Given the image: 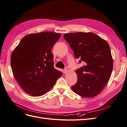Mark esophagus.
Listing matches in <instances>:
<instances>
[{"mask_svg":"<svg viewBox=\"0 0 127 127\" xmlns=\"http://www.w3.org/2000/svg\"><path fill=\"white\" fill-rule=\"evenodd\" d=\"M63 72H64V74H66V73H67V72L68 70H67V68H65V69L63 70Z\"/></svg>","mask_w":127,"mask_h":127,"instance_id":"esophagus-1","label":"esophagus"}]
</instances>
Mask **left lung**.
<instances>
[{
  "mask_svg": "<svg viewBox=\"0 0 127 127\" xmlns=\"http://www.w3.org/2000/svg\"><path fill=\"white\" fill-rule=\"evenodd\" d=\"M63 38L69 43L79 63L85 65L75 71L78 80L71 87L82 97L90 98L101 93L109 80L113 66L110 47L103 39L92 32L66 33Z\"/></svg>",
  "mask_w": 127,
  "mask_h": 127,
  "instance_id": "left-lung-1",
  "label": "left lung"
}]
</instances>
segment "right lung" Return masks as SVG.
<instances>
[{"label": "right lung", "instance_id": "add662e5", "mask_svg": "<svg viewBox=\"0 0 127 127\" xmlns=\"http://www.w3.org/2000/svg\"><path fill=\"white\" fill-rule=\"evenodd\" d=\"M61 34L52 32L28 34L14 50L10 65L13 75L24 91L33 96L44 95L62 73L54 67L51 53Z\"/></svg>", "mask_w": 127, "mask_h": 127}]
</instances>
